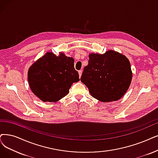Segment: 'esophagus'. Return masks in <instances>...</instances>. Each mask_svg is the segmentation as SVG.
I'll return each mask as SVG.
<instances>
[{
  "label": "esophagus",
  "instance_id": "obj_1",
  "mask_svg": "<svg viewBox=\"0 0 158 158\" xmlns=\"http://www.w3.org/2000/svg\"><path fill=\"white\" fill-rule=\"evenodd\" d=\"M78 73H79V77H80V78L81 77V74H82V71H78Z\"/></svg>",
  "mask_w": 158,
  "mask_h": 158
}]
</instances>
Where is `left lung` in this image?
I'll list each match as a JSON object with an SVG mask.
<instances>
[{
  "mask_svg": "<svg viewBox=\"0 0 158 158\" xmlns=\"http://www.w3.org/2000/svg\"><path fill=\"white\" fill-rule=\"evenodd\" d=\"M80 80L91 96L101 102L121 98L130 87L132 78L130 63L125 56L113 50L103 54L91 53Z\"/></svg>",
  "mask_w": 158,
  "mask_h": 158,
  "instance_id": "1",
  "label": "left lung"
}]
</instances>
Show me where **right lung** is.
<instances>
[{
    "label": "right lung",
    "instance_id": "1",
    "mask_svg": "<svg viewBox=\"0 0 158 158\" xmlns=\"http://www.w3.org/2000/svg\"><path fill=\"white\" fill-rule=\"evenodd\" d=\"M74 60L64 53L47 52L28 72L30 89L43 102H55L66 96L72 84L80 80Z\"/></svg>",
    "mask_w": 158,
    "mask_h": 158
}]
</instances>
